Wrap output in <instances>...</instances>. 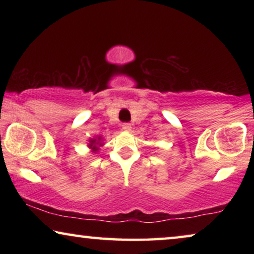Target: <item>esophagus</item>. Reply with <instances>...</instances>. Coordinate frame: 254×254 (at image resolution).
Instances as JSON below:
<instances>
[{
  "label": "esophagus",
  "instance_id": "34e87169",
  "mask_svg": "<svg viewBox=\"0 0 254 254\" xmlns=\"http://www.w3.org/2000/svg\"><path fill=\"white\" fill-rule=\"evenodd\" d=\"M121 127H123V129L126 130V131H129L131 129V125L128 124V123L123 124V125H121Z\"/></svg>",
  "mask_w": 254,
  "mask_h": 254
}]
</instances>
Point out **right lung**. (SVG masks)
Returning <instances> with one entry per match:
<instances>
[{"mask_svg":"<svg viewBox=\"0 0 254 254\" xmlns=\"http://www.w3.org/2000/svg\"><path fill=\"white\" fill-rule=\"evenodd\" d=\"M102 136H99V137H97V138H90L89 140V148H91L92 149V151L93 152H96L97 150H98V145L100 147V145H103L102 144Z\"/></svg>","mask_w":254,"mask_h":254,"instance_id":"add662e5","label":"right lung"}]
</instances>
